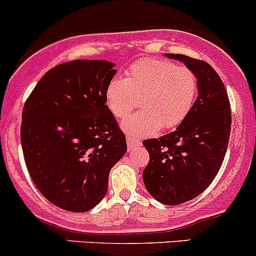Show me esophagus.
<instances>
[{
  "label": "esophagus",
  "mask_w": 256,
  "mask_h": 256,
  "mask_svg": "<svg viewBox=\"0 0 256 256\" xmlns=\"http://www.w3.org/2000/svg\"><path fill=\"white\" fill-rule=\"evenodd\" d=\"M127 143H128V150H132L134 149V148L142 146V140H139V139H134L132 138V136H128Z\"/></svg>",
  "instance_id": "1"
}]
</instances>
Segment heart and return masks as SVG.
I'll return each instance as SVG.
<instances>
[{
	"label": "heart",
	"instance_id": "heart-1",
	"mask_svg": "<svg viewBox=\"0 0 256 256\" xmlns=\"http://www.w3.org/2000/svg\"><path fill=\"white\" fill-rule=\"evenodd\" d=\"M197 94L198 78L194 70L168 60L146 59L132 65L124 78H112L104 100L117 120L127 117L139 100L142 110L127 118L122 129L132 138H144L162 127L180 126L191 112Z\"/></svg>",
	"mask_w": 256,
	"mask_h": 256
}]
</instances>
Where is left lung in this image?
Instances as JSON below:
<instances>
[{
    "instance_id": "8db88e82",
    "label": "left lung",
    "mask_w": 256,
    "mask_h": 256,
    "mask_svg": "<svg viewBox=\"0 0 256 256\" xmlns=\"http://www.w3.org/2000/svg\"><path fill=\"white\" fill-rule=\"evenodd\" d=\"M166 56L198 78V97L186 120L175 132L143 142L150 158L143 171L148 192L175 206L201 194L217 176L228 148L232 112L224 85L210 64L182 54Z\"/></svg>"
}]
</instances>
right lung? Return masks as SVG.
I'll use <instances>...</instances> for the list:
<instances>
[{"instance_id":"add662e5","label":"right lung","mask_w":256,"mask_h":256,"mask_svg":"<svg viewBox=\"0 0 256 256\" xmlns=\"http://www.w3.org/2000/svg\"><path fill=\"white\" fill-rule=\"evenodd\" d=\"M117 70L106 60H74L38 81L22 112L20 143L34 185L52 204L88 212L102 201L108 175L127 152L106 106Z\"/></svg>"}]
</instances>
